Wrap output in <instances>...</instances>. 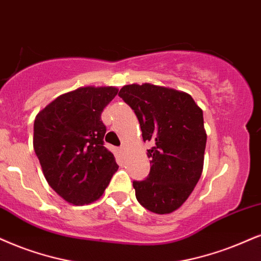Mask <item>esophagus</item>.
<instances>
[{"instance_id": "34e87169", "label": "esophagus", "mask_w": 261, "mask_h": 261, "mask_svg": "<svg viewBox=\"0 0 261 261\" xmlns=\"http://www.w3.org/2000/svg\"><path fill=\"white\" fill-rule=\"evenodd\" d=\"M125 150H127V146H125L124 144H123V145H121V146H120V151H121L122 153H124V152H125Z\"/></svg>"}]
</instances>
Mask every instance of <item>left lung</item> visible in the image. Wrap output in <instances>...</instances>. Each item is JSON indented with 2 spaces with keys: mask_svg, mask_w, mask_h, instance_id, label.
Segmentation results:
<instances>
[{
  "mask_svg": "<svg viewBox=\"0 0 261 261\" xmlns=\"http://www.w3.org/2000/svg\"><path fill=\"white\" fill-rule=\"evenodd\" d=\"M118 95L136 112L147 150L150 173L133 181L138 202L156 214L178 209L194 191L203 169L207 134L203 112L192 96L144 83L122 87Z\"/></svg>",
  "mask_w": 261,
  "mask_h": 261,
  "instance_id": "obj_1",
  "label": "left lung"
}]
</instances>
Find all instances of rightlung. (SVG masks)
<instances>
[{
  "label": "right lung",
  "instance_id": "obj_1",
  "mask_svg": "<svg viewBox=\"0 0 261 261\" xmlns=\"http://www.w3.org/2000/svg\"><path fill=\"white\" fill-rule=\"evenodd\" d=\"M117 93L115 87H81L58 96L35 118L34 150L42 172L69 203L100 198L118 169L104 146L101 121L102 110Z\"/></svg>",
  "mask_w": 261,
  "mask_h": 261
}]
</instances>
